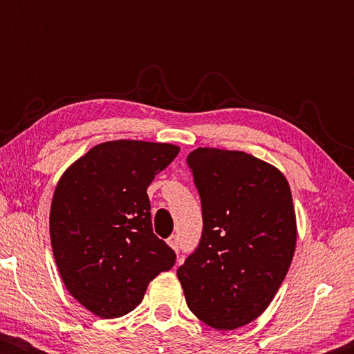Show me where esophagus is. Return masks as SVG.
<instances>
[{
	"mask_svg": "<svg viewBox=\"0 0 354 354\" xmlns=\"http://www.w3.org/2000/svg\"><path fill=\"white\" fill-rule=\"evenodd\" d=\"M167 245L171 246V248L174 250V251H178V239H177V235H171L167 239Z\"/></svg>",
	"mask_w": 354,
	"mask_h": 354,
	"instance_id": "obj_1",
	"label": "esophagus"
}]
</instances>
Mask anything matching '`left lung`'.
Wrapping results in <instances>:
<instances>
[{"label": "left lung", "instance_id": "1", "mask_svg": "<svg viewBox=\"0 0 354 354\" xmlns=\"http://www.w3.org/2000/svg\"><path fill=\"white\" fill-rule=\"evenodd\" d=\"M201 198L203 235L177 269L190 311L216 330H234L266 311L297 245L287 178L243 151L198 148L187 156Z\"/></svg>", "mask_w": 354, "mask_h": 354}]
</instances>
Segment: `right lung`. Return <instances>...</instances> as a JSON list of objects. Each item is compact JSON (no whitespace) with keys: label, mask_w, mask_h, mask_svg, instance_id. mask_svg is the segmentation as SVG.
<instances>
[{"label":"right lung","mask_w":354,"mask_h":354,"mask_svg":"<svg viewBox=\"0 0 354 354\" xmlns=\"http://www.w3.org/2000/svg\"><path fill=\"white\" fill-rule=\"evenodd\" d=\"M180 151L177 145L115 140L72 162L50 211L53 254L67 292L90 313L120 317L148 283L176 263L153 234L147 188Z\"/></svg>","instance_id":"1"}]
</instances>
